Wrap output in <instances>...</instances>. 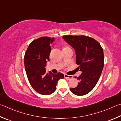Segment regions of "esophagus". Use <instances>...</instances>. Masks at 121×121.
<instances>
[{
  "instance_id": "esophagus-1",
  "label": "esophagus",
  "mask_w": 121,
  "mask_h": 121,
  "mask_svg": "<svg viewBox=\"0 0 121 121\" xmlns=\"http://www.w3.org/2000/svg\"><path fill=\"white\" fill-rule=\"evenodd\" d=\"M64 77H65V78H68V79H71V78H72V77H73V76H72L68 75V74H65Z\"/></svg>"
}]
</instances>
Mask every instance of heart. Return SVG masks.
I'll list each match as a JSON object with an SVG mask.
<instances>
[{
  "label": "heart",
  "instance_id": "heart-1",
  "mask_svg": "<svg viewBox=\"0 0 121 121\" xmlns=\"http://www.w3.org/2000/svg\"><path fill=\"white\" fill-rule=\"evenodd\" d=\"M69 48H70L67 47V46H65V47H63V49H69Z\"/></svg>",
  "mask_w": 121,
  "mask_h": 121
}]
</instances>
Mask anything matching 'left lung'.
<instances>
[{"mask_svg": "<svg viewBox=\"0 0 121 121\" xmlns=\"http://www.w3.org/2000/svg\"><path fill=\"white\" fill-rule=\"evenodd\" d=\"M62 38L75 50L76 62L82 72L77 77L79 80L78 86L70 88V91L76 95H85L95 87L102 73L104 65L103 48L91 37L64 35Z\"/></svg>", "mask_w": 121, "mask_h": 121, "instance_id": "obj_1", "label": "left lung"}]
</instances>
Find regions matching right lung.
<instances>
[{
  "label": "right lung",
  "instance_id": "obj_1",
  "mask_svg": "<svg viewBox=\"0 0 121 121\" xmlns=\"http://www.w3.org/2000/svg\"><path fill=\"white\" fill-rule=\"evenodd\" d=\"M54 38L41 37L32 41L24 56V65L27 78L31 86L38 93L50 95L56 90L58 81L64 78L60 72H46L45 66L49 61L51 52L50 44Z\"/></svg>",
  "mask_w": 121,
  "mask_h": 121
}]
</instances>
